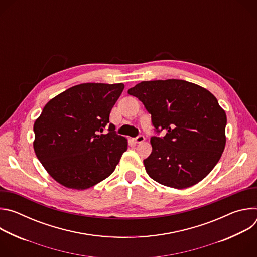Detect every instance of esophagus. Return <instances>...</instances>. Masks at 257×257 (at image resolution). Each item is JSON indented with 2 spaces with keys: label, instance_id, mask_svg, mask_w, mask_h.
I'll list each match as a JSON object with an SVG mask.
<instances>
[{
  "label": "esophagus",
  "instance_id": "1",
  "mask_svg": "<svg viewBox=\"0 0 257 257\" xmlns=\"http://www.w3.org/2000/svg\"><path fill=\"white\" fill-rule=\"evenodd\" d=\"M135 143H142L145 140V137L143 135H138L136 138L133 139Z\"/></svg>",
  "mask_w": 257,
  "mask_h": 257
}]
</instances>
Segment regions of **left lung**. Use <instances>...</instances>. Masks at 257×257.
<instances>
[{
  "label": "left lung",
  "mask_w": 257,
  "mask_h": 257,
  "mask_svg": "<svg viewBox=\"0 0 257 257\" xmlns=\"http://www.w3.org/2000/svg\"><path fill=\"white\" fill-rule=\"evenodd\" d=\"M152 115L158 132L153 151L143 161L149 176L175 189L191 187L204 179L222 157L227 116L207 89L180 79L142 81L128 90Z\"/></svg>",
  "instance_id": "obj_1"
}]
</instances>
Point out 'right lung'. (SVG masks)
<instances>
[{"mask_svg":"<svg viewBox=\"0 0 257 257\" xmlns=\"http://www.w3.org/2000/svg\"><path fill=\"white\" fill-rule=\"evenodd\" d=\"M123 89V83L72 86L52 98L35 120L34 153L61 185L88 189L115 171L128 141L116 134L108 118Z\"/></svg>","mask_w":257,"mask_h":257,"instance_id":"1","label":"right lung"}]
</instances>
